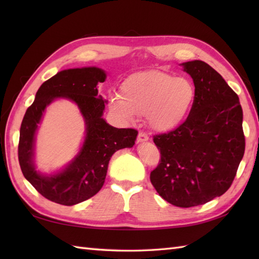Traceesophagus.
<instances>
[{
    "mask_svg": "<svg viewBox=\"0 0 259 259\" xmlns=\"http://www.w3.org/2000/svg\"><path fill=\"white\" fill-rule=\"evenodd\" d=\"M149 140V137H148L144 133H139L138 134V138H137V144H142V142H146Z\"/></svg>",
    "mask_w": 259,
    "mask_h": 259,
    "instance_id": "1",
    "label": "esophagus"
}]
</instances>
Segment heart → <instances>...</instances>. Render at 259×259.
Here are the masks:
<instances>
[{"label": "heart", "mask_w": 259, "mask_h": 259, "mask_svg": "<svg viewBox=\"0 0 259 259\" xmlns=\"http://www.w3.org/2000/svg\"><path fill=\"white\" fill-rule=\"evenodd\" d=\"M120 91L121 97L110 98L112 112L126 122L147 113L149 125L160 133L183 122L195 99V88L188 79L156 70L129 75Z\"/></svg>", "instance_id": "obj_1"}]
</instances>
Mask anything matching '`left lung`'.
<instances>
[{
  "instance_id": "obj_1",
  "label": "left lung",
  "mask_w": 259,
  "mask_h": 259,
  "mask_svg": "<svg viewBox=\"0 0 259 259\" xmlns=\"http://www.w3.org/2000/svg\"><path fill=\"white\" fill-rule=\"evenodd\" d=\"M195 84L188 118L153 137L161 161L150 181L164 200L189 208L222 196L232 185L245 152L239 98L216 70L200 60L180 64Z\"/></svg>"
}]
</instances>
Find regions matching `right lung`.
Returning a JSON list of instances; mask_svg holds the SVG:
<instances>
[{
    "label": "right lung",
    "mask_w": 259,
    "mask_h": 259,
    "mask_svg": "<svg viewBox=\"0 0 259 259\" xmlns=\"http://www.w3.org/2000/svg\"><path fill=\"white\" fill-rule=\"evenodd\" d=\"M106 79V71L97 67L62 70L43 82L34 102L26 110L20 129V167L25 179L49 200L73 206L95 196L104 184L113 153L135 145L138 131L114 128L102 118L107 100L98 95L97 85ZM57 98L77 104L85 121L86 135L73 160L48 175L35 167V136L46 107Z\"/></svg>",
    "instance_id": "obj_1"
}]
</instances>
